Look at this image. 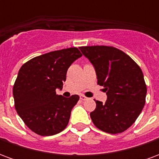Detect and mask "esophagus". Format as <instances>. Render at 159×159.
<instances>
[{
	"instance_id": "34e87169",
	"label": "esophagus",
	"mask_w": 159,
	"mask_h": 159,
	"mask_svg": "<svg viewBox=\"0 0 159 159\" xmlns=\"http://www.w3.org/2000/svg\"><path fill=\"white\" fill-rule=\"evenodd\" d=\"M80 99H81L82 100H88V98L84 96V95H80Z\"/></svg>"
}]
</instances>
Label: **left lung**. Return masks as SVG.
Returning <instances> with one entry per match:
<instances>
[{
  "mask_svg": "<svg viewBox=\"0 0 159 159\" xmlns=\"http://www.w3.org/2000/svg\"><path fill=\"white\" fill-rule=\"evenodd\" d=\"M80 50L93 65L97 83L107 95L106 103L95 101L96 108L90 113L93 124L107 133H122L134 123L145 106L147 86L141 69L112 47H81Z\"/></svg>",
  "mask_w": 159,
  "mask_h": 159,
  "instance_id": "8db88e82",
  "label": "left lung"
}]
</instances>
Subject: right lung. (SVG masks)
<instances>
[{
    "mask_svg": "<svg viewBox=\"0 0 159 159\" xmlns=\"http://www.w3.org/2000/svg\"><path fill=\"white\" fill-rule=\"evenodd\" d=\"M82 57L76 48L48 52L24 64L18 73L12 93L15 109L26 126L42 136L61 132L69 123L79 96L56 94L66 80V72Z\"/></svg>",
    "mask_w": 159,
    "mask_h": 159,
    "instance_id": "1",
    "label": "right lung"
}]
</instances>
